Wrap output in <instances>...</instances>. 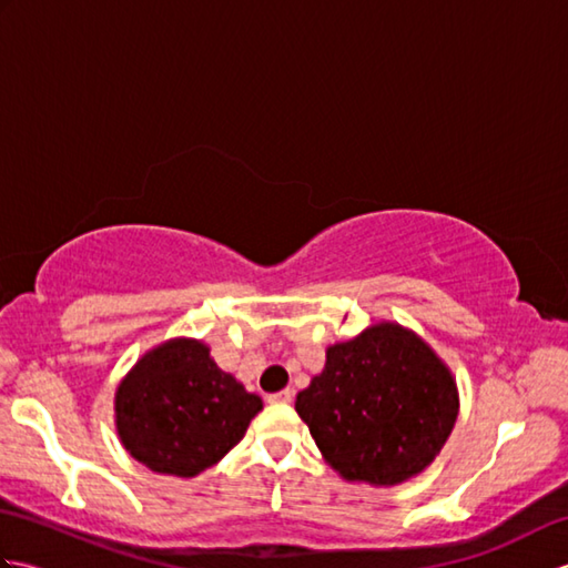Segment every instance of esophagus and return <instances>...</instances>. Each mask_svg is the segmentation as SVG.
Segmentation results:
<instances>
[{"label": "esophagus", "instance_id": "34e87169", "mask_svg": "<svg viewBox=\"0 0 568 568\" xmlns=\"http://www.w3.org/2000/svg\"><path fill=\"white\" fill-rule=\"evenodd\" d=\"M293 400V390L285 388V390H277V393H271L268 395V403L277 405V403H291Z\"/></svg>", "mask_w": 568, "mask_h": 568}]
</instances>
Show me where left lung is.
I'll use <instances>...</instances> for the list:
<instances>
[{
    "label": "left lung",
    "mask_w": 568,
    "mask_h": 568,
    "mask_svg": "<svg viewBox=\"0 0 568 568\" xmlns=\"http://www.w3.org/2000/svg\"><path fill=\"white\" fill-rule=\"evenodd\" d=\"M327 464L346 480L397 486L449 439L458 390L444 361L400 324L381 322L327 348L295 400Z\"/></svg>",
    "instance_id": "1"
}]
</instances>
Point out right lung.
<instances>
[{
	"instance_id": "obj_1",
	"label": "right lung",
	"mask_w": 568,
	"mask_h": 568,
	"mask_svg": "<svg viewBox=\"0 0 568 568\" xmlns=\"http://www.w3.org/2000/svg\"><path fill=\"white\" fill-rule=\"evenodd\" d=\"M261 409V397L216 366L210 346L197 339L151 348L114 395L124 449L155 474L180 478L224 458Z\"/></svg>"
}]
</instances>
